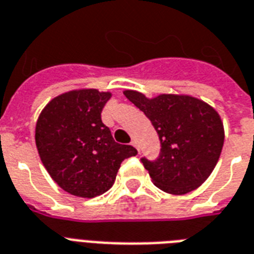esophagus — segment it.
I'll return each mask as SVG.
<instances>
[{"instance_id": "obj_1", "label": "esophagus", "mask_w": 254, "mask_h": 254, "mask_svg": "<svg viewBox=\"0 0 254 254\" xmlns=\"http://www.w3.org/2000/svg\"><path fill=\"white\" fill-rule=\"evenodd\" d=\"M131 145H133V147H135V148H136L137 151H139V147H137L136 141H135V140H132V141H131Z\"/></svg>"}]
</instances>
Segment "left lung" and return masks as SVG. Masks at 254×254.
<instances>
[{"label": "left lung", "mask_w": 254, "mask_h": 254, "mask_svg": "<svg viewBox=\"0 0 254 254\" xmlns=\"http://www.w3.org/2000/svg\"><path fill=\"white\" fill-rule=\"evenodd\" d=\"M126 98L145 114L160 139L158 160L141 159L152 183L171 194H186L205 182L219 162L224 125L219 113L204 100L184 94L147 98L125 90Z\"/></svg>", "instance_id": "8db88e82"}]
</instances>
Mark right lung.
Listing matches in <instances>:
<instances>
[{
  "instance_id": "right-lung-1",
  "label": "right lung",
  "mask_w": 254,
  "mask_h": 254,
  "mask_svg": "<svg viewBox=\"0 0 254 254\" xmlns=\"http://www.w3.org/2000/svg\"><path fill=\"white\" fill-rule=\"evenodd\" d=\"M110 91L79 88L53 98L35 125V145L52 179L70 194L92 198L113 187L122 162L135 156L102 123Z\"/></svg>"
}]
</instances>
